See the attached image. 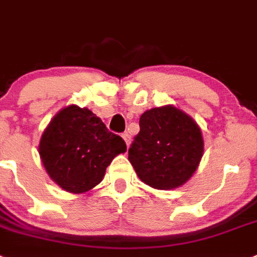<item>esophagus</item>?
<instances>
[{
    "label": "esophagus",
    "mask_w": 257,
    "mask_h": 257,
    "mask_svg": "<svg viewBox=\"0 0 257 257\" xmlns=\"http://www.w3.org/2000/svg\"><path fill=\"white\" fill-rule=\"evenodd\" d=\"M122 138H124L126 146H129V145H131V136H129L128 133H122Z\"/></svg>",
    "instance_id": "obj_1"
}]
</instances>
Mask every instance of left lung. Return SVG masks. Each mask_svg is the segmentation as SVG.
<instances>
[{
  "label": "left lung",
  "instance_id": "8db88e82",
  "mask_svg": "<svg viewBox=\"0 0 257 257\" xmlns=\"http://www.w3.org/2000/svg\"><path fill=\"white\" fill-rule=\"evenodd\" d=\"M204 150L202 131L193 117L175 106L155 107L140 117V133L128 159L142 182L171 190L190 180Z\"/></svg>",
  "mask_w": 257,
  "mask_h": 257
}]
</instances>
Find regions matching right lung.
<instances>
[{
    "instance_id": "add662e5",
    "label": "right lung",
    "mask_w": 257,
    "mask_h": 257,
    "mask_svg": "<svg viewBox=\"0 0 257 257\" xmlns=\"http://www.w3.org/2000/svg\"><path fill=\"white\" fill-rule=\"evenodd\" d=\"M126 145L86 107L71 104L51 119L40 140L39 154L48 175L73 194L86 193L103 180L106 168Z\"/></svg>"
}]
</instances>
